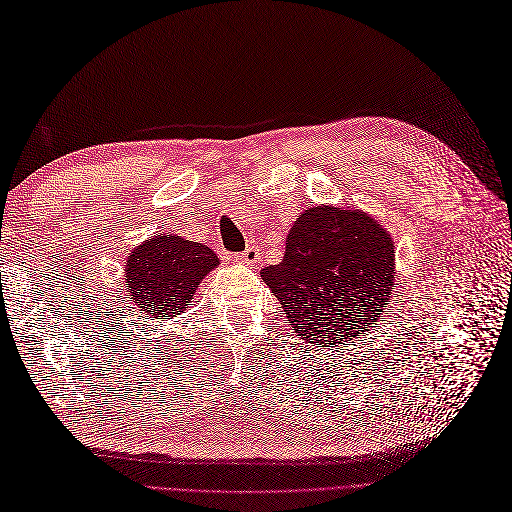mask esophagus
<instances>
[{"mask_svg": "<svg viewBox=\"0 0 512 512\" xmlns=\"http://www.w3.org/2000/svg\"><path fill=\"white\" fill-rule=\"evenodd\" d=\"M235 262L245 264V267H254V264L260 262V250L254 248V245H252V248H248L245 252L235 254Z\"/></svg>", "mask_w": 512, "mask_h": 512, "instance_id": "obj_1", "label": "esophagus"}]
</instances>
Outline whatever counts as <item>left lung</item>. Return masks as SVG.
<instances>
[{
	"label": "left lung",
	"instance_id": "left-lung-1",
	"mask_svg": "<svg viewBox=\"0 0 512 512\" xmlns=\"http://www.w3.org/2000/svg\"><path fill=\"white\" fill-rule=\"evenodd\" d=\"M394 241L360 209L317 205L292 224L286 254L264 279L298 339L322 349L360 339L390 303Z\"/></svg>",
	"mask_w": 512,
	"mask_h": 512
}]
</instances>
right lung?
Returning <instances> with one entry per match:
<instances>
[{
    "mask_svg": "<svg viewBox=\"0 0 512 512\" xmlns=\"http://www.w3.org/2000/svg\"><path fill=\"white\" fill-rule=\"evenodd\" d=\"M218 264L207 245L163 233L129 254L125 286L139 311L169 320L186 311L205 275Z\"/></svg>",
    "mask_w": 512,
    "mask_h": 512,
    "instance_id": "add662e5",
    "label": "right lung"
}]
</instances>
